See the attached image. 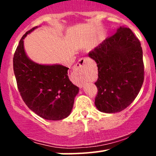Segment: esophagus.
<instances>
[{"instance_id": "34e87169", "label": "esophagus", "mask_w": 156, "mask_h": 156, "mask_svg": "<svg viewBox=\"0 0 156 156\" xmlns=\"http://www.w3.org/2000/svg\"><path fill=\"white\" fill-rule=\"evenodd\" d=\"M89 63V58H82L78 61V62L75 66V71L78 74L80 75L79 76V83L80 86H83L85 82V72L87 69Z\"/></svg>"}]
</instances>
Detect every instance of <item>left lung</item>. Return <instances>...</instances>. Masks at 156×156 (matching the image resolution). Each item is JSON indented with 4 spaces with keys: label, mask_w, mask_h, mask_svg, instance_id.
Masks as SVG:
<instances>
[{
    "label": "left lung",
    "mask_w": 156,
    "mask_h": 156,
    "mask_svg": "<svg viewBox=\"0 0 156 156\" xmlns=\"http://www.w3.org/2000/svg\"><path fill=\"white\" fill-rule=\"evenodd\" d=\"M97 63L98 92L94 104L103 113L119 112L133 102L144 81L141 43L130 28L120 26L89 53Z\"/></svg>",
    "instance_id": "8db88e82"
}]
</instances>
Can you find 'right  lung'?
I'll return each instance as SVG.
<instances>
[{"label":"right lung","mask_w":156,"mask_h":156,"mask_svg":"<svg viewBox=\"0 0 156 156\" xmlns=\"http://www.w3.org/2000/svg\"><path fill=\"white\" fill-rule=\"evenodd\" d=\"M38 26L27 31L14 55V73L23 101L32 112L48 120H61L70 114L79 88L69 79V68L59 64H41L26 54L24 39Z\"/></svg>","instance_id":"1"}]
</instances>
